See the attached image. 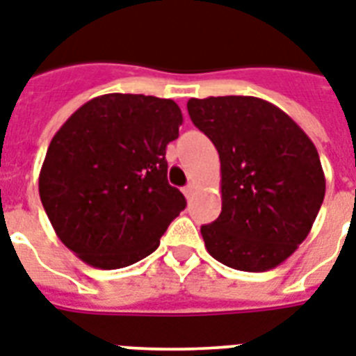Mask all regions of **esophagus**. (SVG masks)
<instances>
[{"label":"esophagus","mask_w":356,"mask_h":356,"mask_svg":"<svg viewBox=\"0 0 356 356\" xmlns=\"http://www.w3.org/2000/svg\"><path fill=\"white\" fill-rule=\"evenodd\" d=\"M194 190H195V186H194V184H192V183L186 184V186H184V188H183V194L186 195V200H190V197L194 195Z\"/></svg>","instance_id":"obj_1"}]
</instances>
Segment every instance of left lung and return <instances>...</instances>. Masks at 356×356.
Listing matches in <instances>:
<instances>
[{"label":"left lung","mask_w":356,"mask_h":356,"mask_svg":"<svg viewBox=\"0 0 356 356\" xmlns=\"http://www.w3.org/2000/svg\"><path fill=\"white\" fill-rule=\"evenodd\" d=\"M186 107L222 170V212L201 227L207 251L240 271L275 268L309 236L325 197L316 145L260 97H192Z\"/></svg>","instance_id":"obj_1"}]
</instances>
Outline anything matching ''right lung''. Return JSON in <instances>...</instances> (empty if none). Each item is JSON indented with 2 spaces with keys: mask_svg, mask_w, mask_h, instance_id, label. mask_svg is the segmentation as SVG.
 Here are the masks:
<instances>
[{
  "mask_svg": "<svg viewBox=\"0 0 356 356\" xmlns=\"http://www.w3.org/2000/svg\"><path fill=\"white\" fill-rule=\"evenodd\" d=\"M177 103L105 94L53 136L38 192L60 242L83 262L118 270L159 248L186 200L168 183L166 145L179 136Z\"/></svg>",
  "mask_w": 356,
  "mask_h": 356,
  "instance_id": "right-lung-1",
  "label": "right lung"
}]
</instances>
